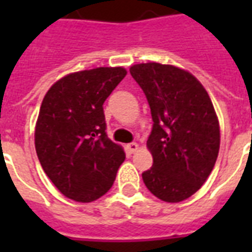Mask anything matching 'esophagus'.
<instances>
[{
  "mask_svg": "<svg viewBox=\"0 0 252 252\" xmlns=\"http://www.w3.org/2000/svg\"><path fill=\"white\" fill-rule=\"evenodd\" d=\"M137 148H139L137 143H129V144H126V151H128L129 154L136 153Z\"/></svg>",
  "mask_w": 252,
  "mask_h": 252,
  "instance_id": "esophagus-1",
  "label": "esophagus"
}]
</instances>
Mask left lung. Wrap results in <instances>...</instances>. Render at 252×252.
<instances>
[{
	"label": "left lung",
	"instance_id": "8db88e82",
	"mask_svg": "<svg viewBox=\"0 0 252 252\" xmlns=\"http://www.w3.org/2000/svg\"><path fill=\"white\" fill-rule=\"evenodd\" d=\"M151 109L147 147L151 169L143 182L155 197L180 202L200 189L216 163L220 129L209 95L190 72L160 63L131 67Z\"/></svg>",
	"mask_w": 252,
	"mask_h": 252
}]
</instances>
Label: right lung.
<instances>
[{
    "instance_id": "obj_1",
    "label": "right lung",
    "mask_w": 252,
    "mask_h": 252,
    "mask_svg": "<svg viewBox=\"0 0 252 252\" xmlns=\"http://www.w3.org/2000/svg\"><path fill=\"white\" fill-rule=\"evenodd\" d=\"M123 67H98L68 74L41 102L35 129L37 158L59 191L92 202L115 182L126 159L106 135L104 102L126 77Z\"/></svg>"
}]
</instances>
